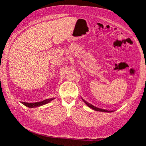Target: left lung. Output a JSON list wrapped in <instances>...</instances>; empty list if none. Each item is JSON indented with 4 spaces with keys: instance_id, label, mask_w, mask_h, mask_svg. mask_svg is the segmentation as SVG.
I'll use <instances>...</instances> for the list:
<instances>
[{
    "instance_id": "obj_1",
    "label": "left lung",
    "mask_w": 146,
    "mask_h": 146,
    "mask_svg": "<svg viewBox=\"0 0 146 146\" xmlns=\"http://www.w3.org/2000/svg\"><path fill=\"white\" fill-rule=\"evenodd\" d=\"M84 101V100H83ZM85 102V103L88 106V107L91 108H92V110H94L95 111H101V112H111L112 111H107V110H103V109H100V108H98L96 107H94V106H93L92 105H91V104H89L88 102H86L85 101H84Z\"/></svg>"
}]
</instances>
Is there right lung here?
<instances>
[{"label": "right lung", "instance_id": "right-lung-1", "mask_svg": "<svg viewBox=\"0 0 146 146\" xmlns=\"http://www.w3.org/2000/svg\"><path fill=\"white\" fill-rule=\"evenodd\" d=\"M52 100H54V98H50V99H46L44 101H41V102H34V103H28V102H21L23 104L25 105L26 107H29V108H34L36 107H39V106L43 105L44 104H46L52 101Z\"/></svg>", "mask_w": 146, "mask_h": 146}]
</instances>
